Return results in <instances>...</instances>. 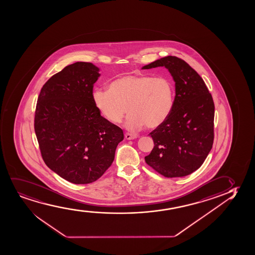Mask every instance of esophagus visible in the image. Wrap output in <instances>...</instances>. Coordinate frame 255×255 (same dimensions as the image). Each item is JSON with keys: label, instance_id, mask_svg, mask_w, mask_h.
Instances as JSON below:
<instances>
[{"label": "esophagus", "instance_id": "1", "mask_svg": "<svg viewBox=\"0 0 255 255\" xmlns=\"http://www.w3.org/2000/svg\"><path fill=\"white\" fill-rule=\"evenodd\" d=\"M125 138H126L127 139H133L137 138V135L130 133V132H126V133H125Z\"/></svg>", "mask_w": 255, "mask_h": 255}]
</instances>
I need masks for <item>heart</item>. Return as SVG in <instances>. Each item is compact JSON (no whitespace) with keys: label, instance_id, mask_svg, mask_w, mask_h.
<instances>
[{"label":"heart","instance_id":"1","mask_svg":"<svg viewBox=\"0 0 255 255\" xmlns=\"http://www.w3.org/2000/svg\"><path fill=\"white\" fill-rule=\"evenodd\" d=\"M174 98V85L169 78L143 74L125 75L112 81L109 91L92 92L94 105L110 123H119L128 111L125 127L130 130L161 126L173 110Z\"/></svg>","mask_w":255,"mask_h":255}]
</instances>
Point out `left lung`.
<instances>
[{
  "instance_id": "left-lung-1",
  "label": "left lung",
  "mask_w": 255,
  "mask_h": 255,
  "mask_svg": "<svg viewBox=\"0 0 255 255\" xmlns=\"http://www.w3.org/2000/svg\"><path fill=\"white\" fill-rule=\"evenodd\" d=\"M158 66L167 68L174 79V107L149 133L154 146L145 161L164 177H184L200 167L212 148L215 104L203 78L184 60L167 56L142 69Z\"/></svg>"
}]
</instances>
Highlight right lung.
<instances>
[{
  "mask_svg": "<svg viewBox=\"0 0 255 255\" xmlns=\"http://www.w3.org/2000/svg\"><path fill=\"white\" fill-rule=\"evenodd\" d=\"M99 69L89 62L65 66L43 85L34 131L43 160L76 184L100 178L115 159L123 129L101 116L92 101Z\"/></svg>",
  "mask_w": 255,
  "mask_h": 255,
  "instance_id": "right-lung-1",
  "label": "right lung"
}]
</instances>
